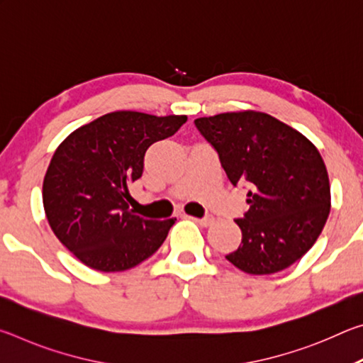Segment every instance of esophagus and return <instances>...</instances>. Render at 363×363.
Returning <instances> with one entry per match:
<instances>
[{"label": "esophagus", "mask_w": 363, "mask_h": 363, "mask_svg": "<svg viewBox=\"0 0 363 363\" xmlns=\"http://www.w3.org/2000/svg\"><path fill=\"white\" fill-rule=\"evenodd\" d=\"M190 219H194L196 224H200L203 227H208V225H211L214 223V218L211 216V214H206L205 218H190Z\"/></svg>", "instance_id": "1"}]
</instances>
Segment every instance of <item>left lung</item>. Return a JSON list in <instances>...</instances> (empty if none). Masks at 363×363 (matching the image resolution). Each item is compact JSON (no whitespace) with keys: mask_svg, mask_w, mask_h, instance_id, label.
Listing matches in <instances>:
<instances>
[{"mask_svg":"<svg viewBox=\"0 0 363 363\" xmlns=\"http://www.w3.org/2000/svg\"><path fill=\"white\" fill-rule=\"evenodd\" d=\"M233 184L248 186L250 210L235 219L242 243L225 259L243 272H280L301 259L330 214V181L309 139L274 116L232 112L195 120Z\"/></svg>","mask_w":363,"mask_h":363,"instance_id":"1","label":"left lung"}]
</instances>
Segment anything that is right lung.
Here are the masks:
<instances>
[{"instance_id": "obj_1", "label": "right lung", "mask_w": 363, "mask_h": 363, "mask_svg": "<svg viewBox=\"0 0 363 363\" xmlns=\"http://www.w3.org/2000/svg\"><path fill=\"white\" fill-rule=\"evenodd\" d=\"M186 115L112 112L73 131L54 152L43 182L48 223L64 247L101 272L138 266L162 247L173 218L130 210L149 147L179 130Z\"/></svg>"}]
</instances>
